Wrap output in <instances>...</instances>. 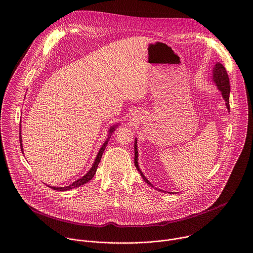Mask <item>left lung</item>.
I'll return each instance as SVG.
<instances>
[{
	"instance_id": "8db88e82",
	"label": "left lung",
	"mask_w": 253,
	"mask_h": 253,
	"mask_svg": "<svg viewBox=\"0 0 253 253\" xmlns=\"http://www.w3.org/2000/svg\"><path fill=\"white\" fill-rule=\"evenodd\" d=\"M212 80L214 81V83L216 84L217 88H218L219 91L221 92V95H222V97H223V99H224V101H225V105H226L227 109H229V93H230L229 78H228V74H227V72H226L225 67H224L221 63H219V62H217V63L214 65V67H213V71H212ZM134 151H135V158H134L135 162H134V163H135V166H136V168H137V170H138L139 173L141 174L143 180H144L149 186L153 187L152 184H151V183L146 179V177L143 175V173L141 172L140 168H139V166H138L137 139H135ZM163 192H164V191H163ZM169 194H171V193H169Z\"/></svg>"
}]
</instances>
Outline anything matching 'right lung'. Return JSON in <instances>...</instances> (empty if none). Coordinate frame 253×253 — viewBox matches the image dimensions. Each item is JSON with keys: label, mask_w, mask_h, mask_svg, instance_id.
Returning a JSON list of instances; mask_svg holds the SVG:
<instances>
[{"label": "right lung", "mask_w": 253, "mask_h": 253, "mask_svg": "<svg viewBox=\"0 0 253 253\" xmlns=\"http://www.w3.org/2000/svg\"><path fill=\"white\" fill-rule=\"evenodd\" d=\"M20 126H21V125H20ZM117 126H118V125H114V126H111V127H110V129H109V136H108L107 140L103 143L102 147L100 148V150H99V152H98V154H97V156H96V159H95V161H94V163H93L92 167L90 168V170H89L85 175H84L83 177H81L80 179L76 180V181H75V182H73L72 184L68 185L67 187H60V188L50 187V188H51V189H53V190H55V191H60V192H62V191H69V190H71V189H74V188H77V187L83 186L84 184H86L87 182H89V181L94 177V175H95V173H96L98 164L100 163V160H101V158H102V154H103V152H104V150H105V148H106V146H107V143H108V141H109L110 134H112V132H114V131H115V128H116ZM20 143H21V149H22V151H23V144H22L21 129H20ZM48 187H49V186H48Z\"/></svg>", "instance_id": "obj_1"}]
</instances>
